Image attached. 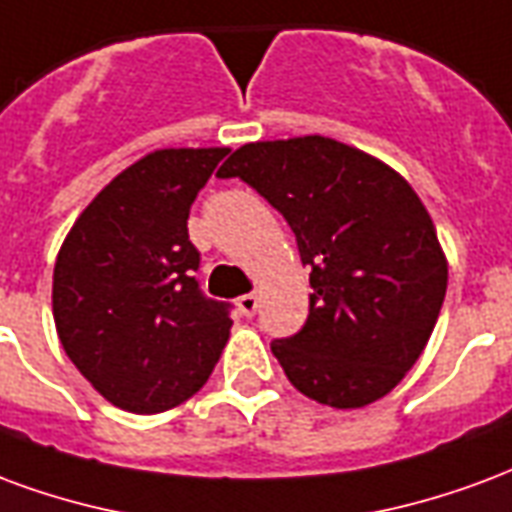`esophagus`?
<instances>
[{
  "label": "esophagus",
  "mask_w": 512,
  "mask_h": 512,
  "mask_svg": "<svg viewBox=\"0 0 512 512\" xmlns=\"http://www.w3.org/2000/svg\"><path fill=\"white\" fill-rule=\"evenodd\" d=\"M237 308L242 311V316H253L256 313V308H259V297L256 294H242L240 300H237Z\"/></svg>",
  "instance_id": "34e87169"
}]
</instances>
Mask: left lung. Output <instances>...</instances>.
I'll list each match as a JSON object with an SVG mask.
<instances>
[{"label": "left lung", "instance_id": "left-lung-1", "mask_svg": "<svg viewBox=\"0 0 512 512\" xmlns=\"http://www.w3.org/2000/svg\"><path fill=\"white\" fill-rule=\"evenodd\" d=\"M218 177L270 201L311 267L308 319L270 343L289 382L335 409L390 393L423 354L447 292V259L412 185L324 136L245 144Z\"/></svg>", "mask_w": 512, "mask_h": 512}]
</instances>
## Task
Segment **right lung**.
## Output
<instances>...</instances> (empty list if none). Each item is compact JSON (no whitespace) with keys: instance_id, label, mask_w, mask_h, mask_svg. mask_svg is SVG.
Segmentation results:
<instances>
[{"instance_id":"add662e5","label":"right lung","mask_w":512,"mask_h":512,"mask_svg":"<svg viewBox=\"0 0 512 512\" xmlns=\"http://www.w3.org/2000/svg\"><path fill=\"white\" fill-rule=\"evenodd\" d=\"M226 147L158 149L78 215L54 264V322L67 357L106 401L174 409L210 379L229 341V302L196 281L190 204Z\"/></svg>"}]
</instances>
